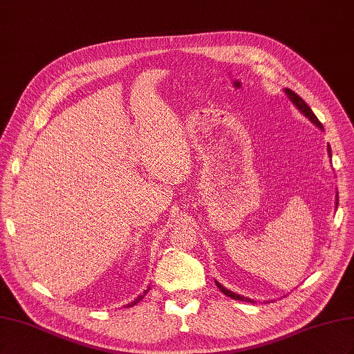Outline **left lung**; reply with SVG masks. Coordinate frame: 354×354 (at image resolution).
Returning a JSON list of instances; mask_svg holds the SVG:
<instances>
[{
    "label": "left lung",
    "mask_w": 354,
    "mask_h": 354,
    "mask_svg": "<svg viewBox=\"0 0 354 354\" xmlns=\"http://www.w3.org/2000/svg\"><path fill=\"white\" fill-rule=\"evenodd\" d=\"M285 93L288 95V97L290 99V102L294 104L297 108H298V111L299 113H302L304 114L313 124H316L317 127H320L322 130H323V126H322V123L320 121L317 120V117L315 115V113H313L311 111V108L304 102V99H302L301 96H298L295 92H292L290 88H285ZM328 154H329V157H332V154H330V147L328 145ZM335 205H337V207H338V194H337V201H335ZM215 283H216V286L219 288V290L222 292V294L224 295H227V297H230V298H233V299H239V301H245V302H255L254 299H249V298H246V297H243V295H239V294H234L233 290H228V289H225L224 286H222L219 281H216L215 280Z\"/></svg>",
    "instance_id": "8db88e82"
}]
</instances>
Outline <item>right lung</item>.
Returning a JSON list of instances; mask_svg holds the SVG:
<instances>
[{"label": "right lung", "mask_w": 354, "mask_h": 354, "mask_svg": "<svg viewBox=\"0 0 354 354\" xmlns=\"http://www.w3.org/2000/svg\"><path fill=\"white\" fill-rule=\"evenodd\" d=\"M148 290H149V288H148V289H145V290H144V294H142V295H139V297H138V298H136V299H133V301H132V302H129V304H127V306H124V307H132V306H135V304H138V302H139V301H140V299H142V298H144V297H145V295H147V294H148Z\"/></svg>", "instance_id": "obj_1"}]
</instances>
